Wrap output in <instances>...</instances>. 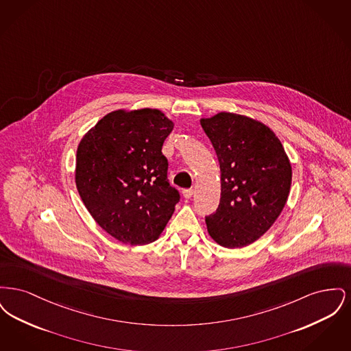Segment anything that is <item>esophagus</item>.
Listing matches in <instances>:
<instances>
[{
	"mask_svg": "<svg viewBox=\"0 0 351 351\" xmlns=\"http://www.w3.org/2000/svg\"><path fill=\"white\" fill-rule=\"evenodd\" d=\"M183 196L185 200H189L193 196V189H184Z\"/></svg>",
	"mask_w": 351,
	"mask_h": 351,
	"instance_id": "34e87169",
	"label": "esophagus"
}]
</instances>
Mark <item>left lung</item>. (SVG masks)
I'll list each match as a JSON object with an SVG mask.
<instances>
[{
    "instance_id": "obj_1",
    "label": "left lung",
    "mask_w": 351,
    "mask_h": 351,
    "mask_svg": "<svg viewBox=\"0 0 351 351\" xmlns=\"http://www.w3.org/2000/svg\"><path fill=\"white\" fill-rule=\"evenodd\" d=\"M200 122L221 169V199L205 217L208 233L223 247H245L282 213L292 182L289 159L279 138L259 121L222 112Z\"/></svg>"
}]
</instances>
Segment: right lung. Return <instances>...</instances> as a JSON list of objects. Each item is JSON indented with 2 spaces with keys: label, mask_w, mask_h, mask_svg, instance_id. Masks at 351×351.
I'll return each mask as SVG.
<instances>
[{
  "label": "right lung",
  "mask_w": 351,
  "mask_h": 351,
  "mask_svg": "<svg viewBox=\"0 0 351 351\" xmlns=\"http://www.w3.org/2000/svg\"><path fill=\"white\" fill-rule=\"evenodd\" d=\"M173 122L158 109L116 110L79 143L76 186L85 208L119 242L145 245L166 228L180 200L162 147Z\"/></svg>",
  "instance_id": "right-lung-1"
}]
</instances>
